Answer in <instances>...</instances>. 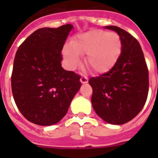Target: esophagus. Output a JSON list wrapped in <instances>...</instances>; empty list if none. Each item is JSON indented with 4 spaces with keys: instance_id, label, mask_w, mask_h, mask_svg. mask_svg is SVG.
Wrapping results in <instances>:
<instances>
[{
    "instance_id": "34e87169",
    "label": "esophagus",
    "mask_w": 158,
    "mask_h": 158,
    "mask_svg": "<svg viewBox=\"0 0 158 158\" xmlns=\"http://www.w3.org/2000/svg\"><path fill=\"white\" fill-rule=\"evenodd\" d=\"M80 82L82 83V84H85V83L88 82V78L86 76H82L80 78Z\"/></svg>"
}]
</instances>
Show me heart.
<instances>
[{"mask_svg":"<svg viewBox=\"0 0 158 158\" xmlns=\"http://www.w3.org/2000/svg\"><path fill=\"white\" fill-rule=\"evenodd\" d=\"M122 49L118 34L94 29L79 35L71 45L63 49V56L69 68L74 69L80 62V56L86 55L85 62L96 73H105L113 68Z\"/></svg>","mask_w":158,"mask_h":158,"instance_id":"obj_1","label":"heart"}]
</instances>
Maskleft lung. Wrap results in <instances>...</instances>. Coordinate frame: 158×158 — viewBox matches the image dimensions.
Here are the masks:
<instances>
[{
	"mask_svg": "<svg viewBox=\"0 0 158 158\" xmlns=\"http://www.w3.org/2000/svg\"><path fill=\"white\" fill-rule=\"evenodd\" d=\"M121 40L118 59L108 72L91 77V103L96 113L108 123L123 124L141 111L147 99L149 73L142 49L129 33L117 26H105Z\"/></svg>",
	"mask_w": 158,
	"mask_h": 158,
	"instance_id": "1",
	"label": "left lung"
}]
</instances>
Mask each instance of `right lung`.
Wrapping results in <instances>:
<instances>
[{"mask_svg":"<svg viewBox=\"0 0 158 158\" xmlns=\"http://www.w3.org/2000/svg\"><path fill=\"white\" fill-rule=\"evenodd\" d=\"M71 24L41 28L31 34L16 52L12 92L18 108L29 122L55 124L65 116L81 86L80 76L62 68V50Z\"/></svg>","mask_w":158,"mask_h":158,"instance_id":"right-lung-1","label":"right lung"}]
</instances>
